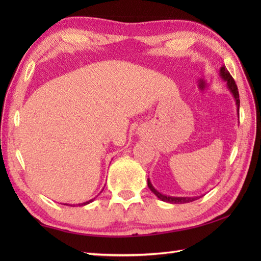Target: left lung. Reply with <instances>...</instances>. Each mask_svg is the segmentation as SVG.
<instances>
[{
    "instance_id": "obj_1",
    "label": "left lung",
    "mask_w": 261,
    "mask_h": 261,
    "mask_svg": "<svg viewBox=\"0 0 261 261\" xmlns=\"http://www.w3.org/2000/svg\"><path fill=\"white\" fill-rule=\"evenodd\" d=\"M220 74H221V77H222V79L226 82V84H228L229 90L232 92V94H233V96L236 98V102H237V107H238V109H239V107H240L239 91H238V87H237V84H236V82L233 80V77L231 76V74L229 73V70L226 69L225 66L221 67ZM148 187L150 188V191L154 194V195H156L158 198H160L164 202H168V203H173V204H182V203L193 202V201H195V199L198 198V197H171V196L163 195V194H160L158 191L154 190L153 186L151 185L150 180H149V179H148Z\"/></svg>"
}]
</instances>
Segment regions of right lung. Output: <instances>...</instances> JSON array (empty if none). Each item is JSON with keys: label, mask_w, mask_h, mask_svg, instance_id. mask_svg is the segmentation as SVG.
Instances as JSON below:
<instances>
[{"label": "right lung", "mask_w": 261, "mask_h": 261, "mask_svg": "<svg viewBox=\"0 0 261 261\" xmlns=\"http://www.w3.org/2000/svg\"><path fill=\"white\" fill-rule=\"evenodd\" d=\"M94 199V198H93ZM93 199H91V201H88V202H86V203H82V204H79L80 206H83V205H86V204H88V203H91V202H93ZM64 205H68V204H64ZM69 206H73V205H69ZM75 206V205H74Z\"/></svg>", "instance_id": "1"}]
</instances>
